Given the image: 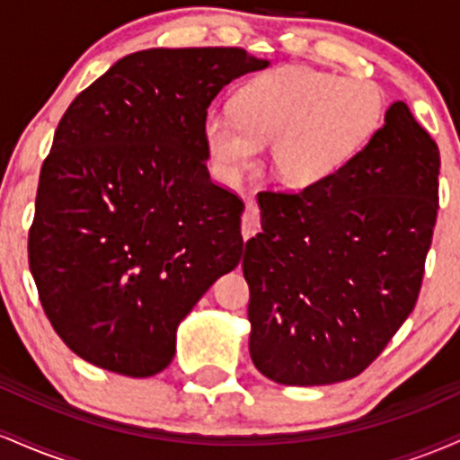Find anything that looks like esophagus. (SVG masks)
I'll return each instance as SVG.
<instances>
[{"label": "esophagus", "instance_id": "obj_1", "mask_svg": "<svg viewBox=\"0 0 460 460\" xmlns=\"http://www.w3.org/2000/svg\"><path fill=\"white\" fill-rule=\"evenodd\" d=\"M261 226V216H260V208H257L255 200H246L244 214H242V235L244 240L252 237L260 231Z\"/></svg>", "mask_w": 460, "mask_h": 460}]
</instances>
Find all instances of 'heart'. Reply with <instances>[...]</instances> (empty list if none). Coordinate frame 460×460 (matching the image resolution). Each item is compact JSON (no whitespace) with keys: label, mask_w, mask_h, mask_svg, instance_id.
Segmentation results:
<instances>
[{"label":"heart","mask_w":460,"mask_h":460,"mask_svg":"<svg viewBox=\"0 0 460 460\" xmlns=\"http://www.w3.org/2000/svg\"><path fill=\"white\" fill-rule=\"evenodd\" d=\"M383 114V93L369 79L309 66H281L244 84L235 114L212 110L203 134L214 168L235 181L272 142V171L288 186H318L361 149Z\"/></svg>","instance_id":"obj_1"}]
</instances>
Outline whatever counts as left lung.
Listing matches in <instances>:
<instances>
[{"mask_svg":"<svg viewBox=\"0 0 460 460\" xmlns=\"http://www.w3.org/2000/svg\"><path fill=\"white\" fill-rule=\"evenodd\" d=\"M437 142L404 102L318 186L263 190L261 234L246 242L248 350L283 385L355 378L420 296L439 209Z\"/></svg>","mask_w":460,"mask_h":460,"instance_id":"obj_1","label":"left lung"}]
</instances>
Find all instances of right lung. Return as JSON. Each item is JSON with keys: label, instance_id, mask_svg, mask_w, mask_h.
<instances>
[{"label": "right lung", "instance_id": "1", "mask_svg": "<svg viewBox=\"0 0 460 460\" xmlns=\"http://www.w3.org/2000/svg\"><path fill=\"white\" fill-rule=\"evenodd\" d=\"M266 66L240 47L136 51L58 123L28 260L54 331L93 366L162 372L179 322L240 263L244 203L209 179L203 125L223 86Z\"/></svg>", "mask_w": 460, "mask_h": 460}]
</instances>
